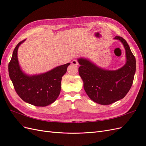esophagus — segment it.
Returning <instances> with one entry per match:
<instances>
[{"label": "esophagus", "mask_w": 146, "mask_h": 146, "mask_svg": "<svg viewBox=\"0 0 146 146\" xmlns=\"http://www.w3.org/2000/svg\"><path fill=\"white\" fill-rule=\"evenodd\" d=\"M71 63L73 64V65H75V66H78V61L76 60H74L72 61Z\"/></svg>", "instance_id": "obj_1"}]
</instances>
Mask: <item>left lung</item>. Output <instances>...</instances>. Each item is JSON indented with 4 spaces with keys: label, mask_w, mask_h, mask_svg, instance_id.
Here are the masks:
<instances>
[{
    "label": "left lung",
    "mask_w": 146,
    "mask_h": 146,
    "mask_svg": "<svg viewBox=\"0 0 146 146\" xmlns=\"http://www.w3.org/2000/svg\"><path fill=\"white\" fill-rule=\"evenodd\" d=\"M125 50L126 63L120 69L110 70L97 66L91 61L80 58L78 73L88 97L101 105H110L123 99L133 84L136 71V59L124 39L115 36Z\"/></svg>",
    "instance_id": "1"
}]
</instances>
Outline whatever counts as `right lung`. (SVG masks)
<instances>
[{
	"label": "right lung",
	"instance_id": "right-lung-1",
	"mask_svg": "<svg viewBox=\"0 0 146 146\" xmlns=\"http://www.w3.org/2000/svg\"><path fill=\"white\" fill-rule=\"evenodd\" d=\"M17 44L8 64V72L17 94L25 102L36 107H46L58 98L61 91L62 77L70 63L57 66L47 72L29 76L21 69L17 59V50L25 41Z\"/></svg>",
	"mask_w": 146,
	"mask_h": 146
}]
</instances>
